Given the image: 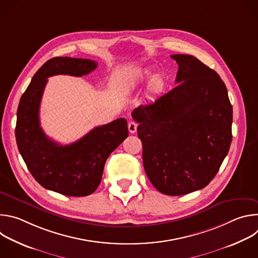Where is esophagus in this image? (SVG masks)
Returning a JSON list of instances; mask_svg holds the SVG:
<instances>
[{"mask_svg": "<svg viewBox=\"0 0 258 258\" xmlns=\"http://www.w3.org/2000/svg\"><path fill=\"white\" fill-rule=\"evenodd\" d=\"M127 127H128V131L131 134H135L137 132V127H138V123L134 120H131L128 121V124H127Z\"/></svg>", "mask_w": 258, "mask_h": 258, "instance_id": "1", "label": "esophagus"}]
</instances>
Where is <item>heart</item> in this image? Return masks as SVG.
<instances>
[{
  "label": "heart",
  "mask_w": 258,
  "mask_h": 258,
  "mask_svg": "<svg viewBox=\"0 0 258 258\" xmlns=\"http://www.w3.org/2000/svg\"><path fill=\"white\" fill-rule=\"evenodd\" d=\"M151 78H152V73L148 70H146V71L139 73L136 81L139 84H145L146 82H148ZM164 88H165V80L161 76H155L149 83L148 92L151 95H157V94H160L164 90Z\"/></svg>",
  "instance_id": "1"
}]
</instances>
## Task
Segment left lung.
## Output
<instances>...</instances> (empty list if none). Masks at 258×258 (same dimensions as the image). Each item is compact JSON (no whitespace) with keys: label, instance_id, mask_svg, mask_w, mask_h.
Wrapping results in <instances>:
<instances>
[{"label":"left lung","instance_id":"1","mask_svg":"<svg viewBox=\"0 0 258 258\" xmlns=\"http://www.w3.org/2000/svg\"><path fill=\"white\" fill-rule=\"evenodd\" d=\"M177 86L132 116L139 123L143 164L162 194L179 196L212 180L232 142L233 108L217 73L191 55H172Z\"/></svg>","mask_w":258,"mask_h":258}]
</instances>
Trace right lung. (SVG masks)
<instances>
[{"label":"right lung","instance_id":"1","mask_svg":"<svg viewBox=\"0 0 258 258\" xmlns=\"http://www.w3.org/2000/svg\"><path fill=\"white\" fill-rule=\"evenodd\" d=\"M98 66L82 58L55 57L35 72L20 98L15 137L18 150L32 176L45 189L65 196H88L96 191L108 156L127 138L125 118L97 126L79 141L59 145L40 125V105L48 78L83 77Z\"/></svg>","mask_w":258,"mask_h":258}]
</instances>
